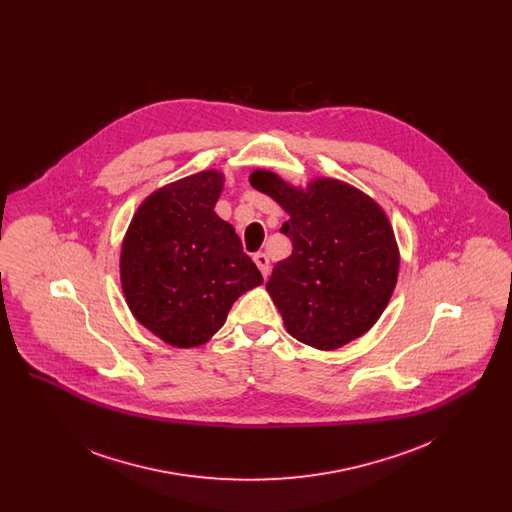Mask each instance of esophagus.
<instances>
[{
  "label": "esophagus",
  "mask_w": 512,
  "mask_h": 512,
  "mask_svg": "<svg viewBox=\"0 0 512 512\" xmlns=\"http://www.w3.org/2000/svg\"><path fill=\"white\" fill-rule=\"evenodd\" d=\"M253 261H255V265L259 267V270L263 272V276L267 278L268 272H270V261H268L267 255L265 253H255Z\"/></svg>",
  "instance_id": "34e87169"
}]
</instances>
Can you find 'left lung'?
Masks as SVG:
<instances>
[{
    "mask_svg": "<svg viewBox=\"0 0 512 512\" xmlns=\"http://www.w3.org/2000/svg\"><path fill=\"white\" fill-rule=\"evenodd\" d=\"M290 215L280 228L292 255L272 268L267 290L295 340L338 349L384 313L399 272L384 211L357 188L318 178L297 190L268 171L249 176Z\"/></svg>",
    "mask_w": 512,
    "mask_h": 512,
    "instance_id": "8db88e82",
    "label": "left lung"
}]
</instances>
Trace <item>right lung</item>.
Here are the masks:
<instances>
[{"mask_svg": "<svg viewBox=\"0 0 512 512\" xmlns=\"http://www.w3.org/2000/svg\"><path fill=\"white\" fill-rule=\"evenodd\" d=\"M220 192L215 171L157 190L122 244V290L132 315L176 347L205 343L234 301L263 282L232 224L213 211Z\"/></svg>", "mask_w": 512, "mask_h": 512, "instance_id": "right-lung-1", "label": "right lung"}]
</instances>
